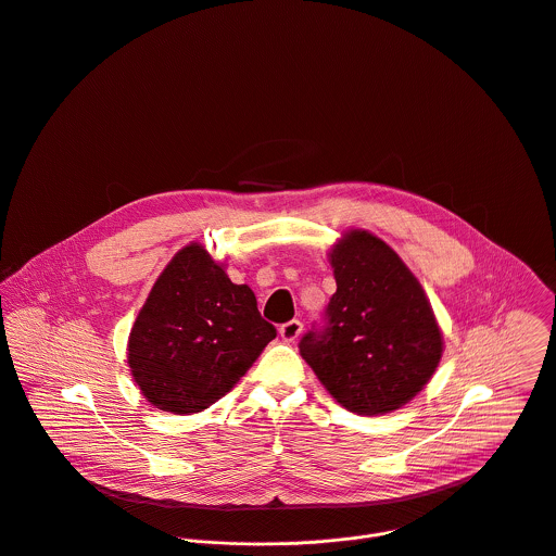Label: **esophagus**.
<instances>
[{
  "label": "esophagus",
  "mask_w": 556,
  "mask_h": 556,
  "mask_svg": "<svg viewBox=\"0 0 556 556\" xmlns=\"http://www.w3.org/2000/svg\"><path fill=\"white\" fill-rule=\"evenodd\" d=\"M302 330H304V326H302V321H298V319H291V321H287V324H282L280 326V339L285 341V343H295L298 339H300V334H302Z\"/></svg>",
  "instance_id": "34e87169"
}]
</instances>
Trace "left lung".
<instances>
[{
  "label": "left lung",
  "instance_id": "obj_1",
  "mask_svg": "<svg viewBox=\"0 0 556 556\" xmlns=\"http://www.w3.org/2000/svg\"><path fill=\"white\" fill-rule=\"evenodd\" d=\"M337 293L324 326L300 341L302 358L350 412L399 409L431 379L442 332L431 304L399 254L367 230H350L330 252Z\"/></svg>",
  "mask_w": 556,
  "mask_h": 556
}]
</instances>
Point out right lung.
Listing matches in <instances>:
<instances>
[{
  "instance_id": "right-lung-1",
  "label": "right lung",
  "mask_w": 556,
  "mask_h": 556,
  "mask_svg": "<svg viewBox=\"0 0 556 556\" xmlns=\"http://www.w3.org/2000/svg\"><path fill=\"white\" fill-rule=\"evenodd\" d=\"M276 339L248 285H235L208 252L189 243L153 285L127 345L142 394L173 414L222 399Z\"/></svg>"
}]
</instances>
